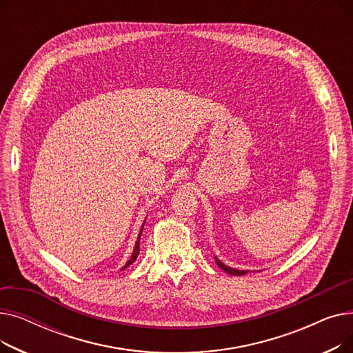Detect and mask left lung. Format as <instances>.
<instances>
[{
	"label": "left lung",
	"mask_w": 353,
	"mask_h": 353,
	"mask_svg": "<svg viewBox=\"0 0 353 353\" xmlns=\"http://www.w3.org/2000/svg\"><path fill=\"white\" fill-rule=\"evenodd\" d=\"M214 261H216V263H217V266L220 268V269H223L226 273H229V274H233V276H242V274H246L248 273V270H239V269H234V268H230V266H228V265H225L223 262H220L217 257H214Z\"/></svg>",
	"instance_id": "obj_1"
}]
</instances>
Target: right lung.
Listing matches in <instances>:
<instances>
[{
	"label": "right lung",
	"mask_w": 353,
	"mask_h": 353,
	"mask_svg": "<svg viewBox=\"0 0 353 353\" xmlns=\"http://www.w3.org/2000/svg\"><path fill=\"white\" fill-rule=\"evenodd\" d=\"M144 223H145V220H144ZM144 223H143V226H141V229H140V232H139V236H137V242H136V246H134V249H133V253H132V256H130V259L127 261V263L123 266V269H125V268H128L130 265H132L133 262H136V259H137V256H139V253H140V237H141V233H143V228H144ZM121 269V270H123Z\"/></svg>",
	"instance_id": "obj_1"
}]
</instances>
